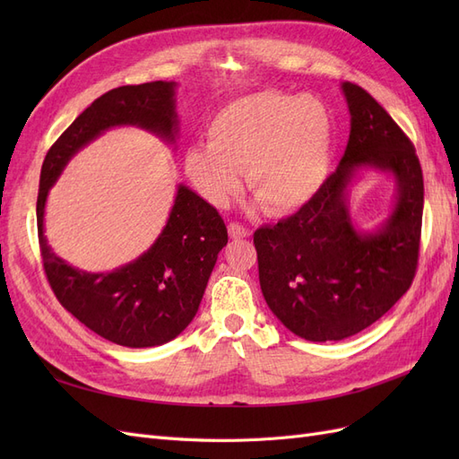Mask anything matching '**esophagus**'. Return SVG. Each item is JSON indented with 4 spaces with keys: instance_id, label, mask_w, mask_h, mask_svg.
<instances>
[{
    "instance_id": "1",
    "label": "esophagus",
    "mask_w": 459,
    "mask_h": 459,
    "mask_svg": "<svg viewBox=\"0 0 459 459\" xmlns=\"http://www.w3.org/2000/svg\"><path fill=\"white\" fill-rule=\"evenodd\" d=\"M228 231H230L231 239H245V238H248V235H251V231L243 228L241 224H235V221H231V224L228 226Z\"/></svg>"
}]
</instances>
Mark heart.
Returning a JSON list of instances; mask_svg holds the SVG:
<instances>
[{
  "instance_id": "b5f03b06",
  "label": "heart",
  "mask_w": 459,
  "mask_h": 459,
  "mask_svg": "<svg viewBox=\"0 0 459 459\" xmlns=\"http://www.w3.org/2000/svg\"><path fill=\"white\" fill-rule=\"evenodd\" d=\"M333 120L308 95L256 91L221 107L208 124V143L186 151L184 170L199 195L216 208L247 187L264 211L285 216L307 204L329 170Z\"/></svg>"
}]
</instances>
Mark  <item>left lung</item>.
Listing matches in <instances>:
<instances>
[{"instance_id":"obj_1","label":"left lung","mask_w":459,"mask_h":459,"mask_svg":"<svg viewBox=\"0 0 459 459\" xmlns=\"http://www.w3.org/2000/svg\"><path fill=\"white\" fill-rule=\"evenodd\" d=\"M351 113L344 155L299 212L255 231L262 295L297 337L342 341L369 327L410 289L420 256L423 174L411 142L373 97L342 82ZM362 169L393 175L394 211L375 230L350 216Z\"/></svg>"}]
</instances>
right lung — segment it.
<instances>
[{
	"instance_id": "add662e5",
	"label": "right lung",
	"mask_w": 459,
	"mask_h": 459,
	"mask_svg": "<svg viewBox=\"0 0 459 459\" xmlns=\"http://www.w3.org/2000/svg\"><path fill=\"white\" fill-rule=\"evenodd\" d=\"M176 82L122 86L95 100L41 164L38 238L55 297L97 335L128 349H149L176 339L195 317L218 253L228 243L224 220L195 191L178 184L172 211L147 251L113 272H86L53 253L46 238L49 189L80 149L110 128L135 126L176 143Z\"/></svg>"
}]
</instances>
